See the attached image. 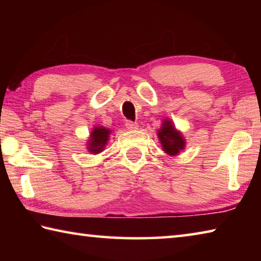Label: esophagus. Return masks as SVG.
Listing matches in <instances>:
<instances>
[{
  "label": "esophagus",
  "instance_id": "1",
  "mask_svg": "<svg viewBox=\"0 0 261 261\" xmlns=\"http://www.w3.org/2000/svg\"><path fill=\"white\" fill-rule=\"evenodd\" d=\"M125 126H126L127 130H137V129H138V124H137V123H135V122H132V121H126Z\"/></svg>",
  "mask_w": 261,
  "mask_h": 261
}]
</instances>
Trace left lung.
I'll use <instances>...</instances> for the list:
<instances>
[{"mask_svg":"<svg viewBox=\"0 0 261 261\" xmlns=\"http://www.w3.org/2000/svg\"><path fill=\"white\" fill-rule=\"evenodd\" d=\"M158 137L160 139L163 151L171 156L177 155L185 147V140L182 134L175 129L173 123L169 120L163 121L161 129L158 131Z\"/></svg>","mask_w":261,"mask_h":261,"instance_id":"1","label":"left lung"}]
</instances>
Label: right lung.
Instances as JSON below:
<instances>
[{"label": "right lung", "mask_w": 261, "mask_h": 261, "mask_svg": "<svg viewBox=\"0 0 261 261\" xmlns=\"http://www.w3.org/2000/svg\"><path fill=\"white\" fill-rule=\"evenodd\" d=\"M110 131L107 127L95 126L91 132L90 139L87 141V149L91 153L98 154L103 151V148L109 139Z\"/></svg>", "instance_id": "right-lung-1"}]
</instances>
